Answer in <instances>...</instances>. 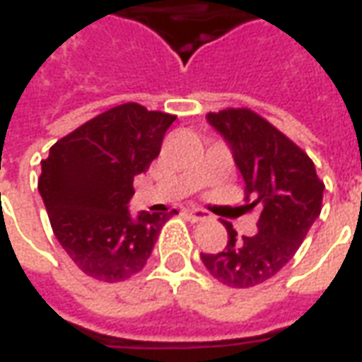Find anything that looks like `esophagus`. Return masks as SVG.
Segmentation results:
<instances>
[{"instance_id":"1","label":"esophagus","mask_w":362,"mask_h":362,"mask_svg":"<svg viewBox=\"0 0 362 362\" xmlns=\"http://www.w3.org/2000/svg\"><path fill=\"white\" fill-rule=\"evenodd\" d=\"M184 215H186V219H189L192 223H199V221H205L207 217H209L204 209H186Z\"/></svg>"}]
</instances>
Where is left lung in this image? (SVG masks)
<instances>
[{
  "label": "left lung",
  "instance_id": "8db88e82",
  "mask_svg": "<svg viewBox=\"0 0 362 362\" xmlns=\"http://www.w3.org/2000/svg\"><path fill=\"white\" fill-rule=\"evenodd\" d=\"M207 122L230 145L243 174L246 209H259L258 235L238 238L230 223L228 243L202 262L223 285L248 288L287 266L322 211L324 182L312 158L295 141L250 108L209 112Z\"/></svg>",
  "mask_w": 362,
  "mask_h": 362
}]
</instances>
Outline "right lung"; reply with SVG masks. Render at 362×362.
<instances>
[{"instance_id":"right-lung-1","label":"right lung","mask_w":362,"mask_h":362,"mask_svg":"<svg viewBox=\"0 0 362 362\" xmlns=\"http://www.w3.org/2000/svg\"><path fill=\"white\" fill-rule=\"evenodd\" d=\"M176 116L126 103L98 114L50 147L38 178L54 235L89 277L118 283L147 264L166 221L176 215L139 213L127 204L134 178L158 157Z\"/></svg>"}]
</instances>
